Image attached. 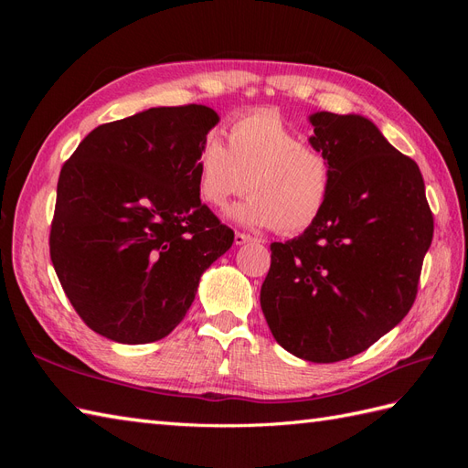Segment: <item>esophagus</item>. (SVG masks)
<instances>
[{"instance_id":"1","label":"esophagus","mask_w":468,"mask_h":468,"mask_svg":"<svg viewBox=\"0 0 468 468\" xmlns=\"http://www.w3.org/2000/svg\"><path fill=\"white\" fill-rule=\"evenodd\" d=\"M234 242H236V246H242V244L253 242V238L248 236V234H244V232H236V234H234Z\"/></svg>"}]
</instances>
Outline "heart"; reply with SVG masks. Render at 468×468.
<instances>
[{
    "instance_id": "1",
    "label": "heart",
    "mask_w": 468,
    "mask_h": 468,
    "mask_svg": "<svg viewBox=\"0 0 468 468\" xmlns=\"http://www.w3.org/2000/svg\"><path fill=\"white\" fill-rule=\"evenodd\" d=\"M332 164L322 150L303 144L301 134L277 111L261 109L229 126V144L217 133L205 136L195 160L201 201L220 208L230 197L251 193L229 217L248 229L294 234L313 226L328 205Z\"/></svg>"
}]
</instances>
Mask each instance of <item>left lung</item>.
I'll return each mask as SVG.
<instances>
[{
    "label": "left lung",
    "mask_w": 468,
    "mask_h": 468,
    "mask_svg": "<svg viewBox=\"0 0 468 468\" xmlns=\"http://www.w3.org/2000/svg\"><path fill=\"white\" fill-rule=\"evenodd\" d=\"M310 146L332 164L320 218L271 244L260 303L281 347L335 363L371 347L412 308L433 238L426 186L414 160L363 115L318 111Z\"/></svg>",
    "instance_id": "1"
}]
</instances>
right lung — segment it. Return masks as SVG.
<instances>
[{
  "label": "right lung",
  "mask_w": 468,
  "mask_h": 468,
  "mask_svg": "<svg viewBox=\"0 0 468 468\" xmlns=\"http://www.w3.org/2000/svg\"><path fill=\"white\" fill-rule=\"evenodd\" d=\"M207 105L152 107L97 126L58 177L50 260L93 332L158 342L186 318L234 232L201 203L195 160L218 122Z\"/></svg>",
  "instance_id": "obj_1"
}]
</instances>
